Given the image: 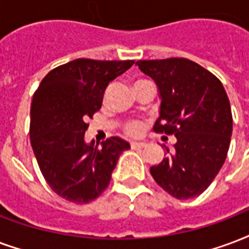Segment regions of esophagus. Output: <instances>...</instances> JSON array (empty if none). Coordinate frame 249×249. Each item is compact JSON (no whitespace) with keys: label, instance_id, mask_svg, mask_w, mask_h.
<instances>
[{"label":"esophagus","instance_id":"obj_1","mask_svg":"<svg viewBox=\"0 0 249 249\" xmlns=\"http://www.w3.org/2000/svg\"><path fill=\"white\" fill-rule=\"evenodd\" d=\"M130 146H132L133 149H142V148H146V146H148V143L133 141V142H130Z\"/></svg>","mask_w":249,"mask_h":249}]
</instances>
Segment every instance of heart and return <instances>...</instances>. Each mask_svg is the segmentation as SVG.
Returning a JSON list of instances; mask_svg holds the SVG:
<instances>
[{
    "label": "heart",
    "instance_id": "1",
    "mask_svg": "<svg viewBox=\"0 0 249 249\" xmlns=\"http://www.w3.org/2000/svg\"><path fill=\"white\" fill-rule=\"evenodd\" d=\"M141 130V125L137 124V123H130V124L126 125V132L129 134H137Z\"/></svg>",
    "mask_w": 249,
    "mask_h": 249
}]
</instances>
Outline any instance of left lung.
Instances as JSON below:
<instances>
[{
    "instance_id": "1",
    "label": "left lung",
    "mask_w": 249,
    "mask_h": 249,
    "mask_svg": "<svg viewBox=\"0 0 249 249\" xmlns=\"http://www.w3.org/2000/svg\"><path fill=\"white\" fill-rule=\"evenodd\" d=\"M156 83L161 100L156 132L174 134V149L150 167L154 181L177 199H190L213 181L227 157L232 113L215 75L185 58L136 62Z\"/></svg>"
}]
</instances>
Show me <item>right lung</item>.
Listing matches in <instances>:
<instances>
[{
  "label": "right lung",
  "instance_id": "1",
  "mask_svg": "<svg viewBox=\"0 0 249 249\" xmlns=\"http://www.w3.org/2000/svg\"><path fill=\"white\" fill-rule=\"evenodd\" d=\"M133 60L75 59L54 68L40 82L30 109L31 148L46 182L73 203L96 199L109 185L128 141L110 137L86 141L87 120L101 108L108 84Z\"/></svg>",
  "mask_w": 249,
  "mask_h": 249
}]
</instances>
